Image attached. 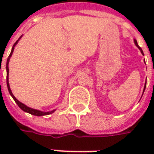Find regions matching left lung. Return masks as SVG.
Returning a JSON list of instances; mask_svg holds the SVG:
<instances>
[{
    "label": "left lung",
    "mask_w": 154,
    "mask_h": 154,
    "mask_svg": "<svg viewBox=\"0 0 154 154\" xmlns=\"http://www.w3.org/2000/svg\"><path fill=\"white\" fill-rule=\"evenodd\" d=\"M134 44H135L136 46H137V47H138V48H139V50H140V52H141V54H142L143 55H144V54H143V50H142V48L139 47V44H138V43H137V41H136L135 39H134ZM145 88H146V83H145V85H144V88H143V92H144V90H145Z\"/></svg>",
    "instance_id": "obj_1"
}]
</instances>
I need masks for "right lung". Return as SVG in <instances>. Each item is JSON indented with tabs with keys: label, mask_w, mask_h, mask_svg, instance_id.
Wrapping results in <instances>:
<instances>
[{
	"label": "right lung",
	"mask_w": 154,
	"mask_h": 154,
	"mask_svg": "<svg viewBox=\"0 0 154 154\" xmlns=\"http://www.w3.org/2000/svg\"><path fill=\"white\" fill-rule=\"evenodd\" d=\"M22 36H20V38H19L18 40L16 41L15 43V44L13 45V47H12V49H11V54L9 55L8 58H7V62H6V67H5V68H6V84H7V88H8V91H9V93H10V95L11 96L12 98L14 99V100L15 101V103L17 104L19 106V107L23 111H25V112H27V113L29 114H31V115H33V116H48V115H50V114L54 113V111L56 110H51V111H48V112H45V111H41V110H35V109H33V108H30V107L27 106H25V104H23L22 102H20V100H18L15 97V96L13 95V93H12L11 90V87H10V84H9V62H10V58H11V57L12 56V54H13V52H14V49H15V46L16 45V44H18V41L21 38Z\"/></svg>",
	"instance_id": "add662e5"
}]
</instances>
